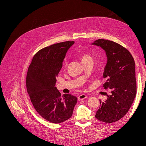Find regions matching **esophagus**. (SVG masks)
<instances>
[{
	"label": "esophagus",
	"instance_id": "esophagus-1",
	"mask_svg": "<svg viewBox=\"0 0 146 146\" xmlns=\"http://www.w3.org/2000/svg\"><path fill=\"white\" fill-rule=\"evenodd\" d=\"M87 96L85 94H82L80 96H79L78 97V101H80V100H84V99L87 98Z\"/></svg>",
	"mask_w": 146,
	"mask_h": 146
}]
</instances>
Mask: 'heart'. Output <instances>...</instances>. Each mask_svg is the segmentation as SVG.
Returning a JSON list of instances; mask_svg holds the SVG:
<instances>
[{"instance_id": "b5f03b06", "label": "heart", "mask_w": 146, "mask_h": 146, "mask_svg": "<svg viewBox=\"0 0 146 146\" xmlns=\"http://www.w3.org/2000/svg\"><path fill=\"white\" fill-rule=\"evenodd\" d=\"M81 60H82V63H85V62H88V61H90V60H92V57L90 55L87 54H84L82 55ZM67 66H68V62H67V60H65L63 62V67L65 68L67 67Z\"/></svg>"}]
</instances>
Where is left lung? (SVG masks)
I'll use <instances>...</instances> for the list:
<instances>
[{
  "mask_svg": "<svg viewBox=\"0 0 146 146\" xmlns=\"http://www.w3.org/2000/svg\"><path fill=\"white\" fill-rule=\"evenodd\" d=\"M92 45L100 46L106 52L107 63L103 77L107 81L103 87L111 90L107 100H100V106L95 116L100 121L111 123L127 113L136 97L135 62L127 49L113 41L99 39Z\"/></svg>",
  "mask_w": 146,
  "mask_h": 146,
  "instance_id": "obj_1",
  "label": "left lung"
}]
</instances>
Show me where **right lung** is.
<instances>
[{
    "label": "right lung",
    "instance_id": "obj_1",
    "mask_svg": "<svg viewBox=\"0 0 146 146\" xmlns=\"http://www.w3.org/2000/svg\"><path fill=\"white\" fill-rule=\"evenodd\" d=\"M74 43L60 42L39 50L28 69L26 86L31 101L39 115L54 123L70 118L77 101L71 94L62 96L55 87L66 52Z\"/></svg>",
    "mask_w": 146,
    "mask_h": 146
}]
</instances>
